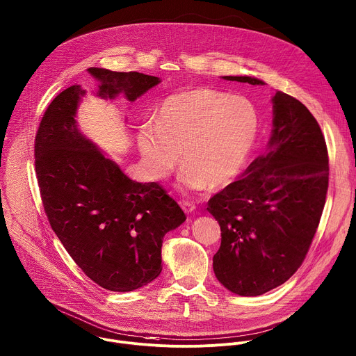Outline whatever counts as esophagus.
Listing matches in <instances>:
<instances>
[{
  "label": "esophagus",
  "instance_id": "34e87169",
  "mask_svg": "<svg viewBox=\"0 0 356 356\" xmlns=\"http://www.w3.org/2000/svg\"><path fill=\"white\" fill-rule=\"evenodd\" d=\"M181 208H183V211L186 213H191V212L195 211V205L193 202H190V201H181Z\"/></svg>",
  "mask_w": 356,
  "mask_h": 356
}]
</instances>
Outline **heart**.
Returning a JSON list of instances; mask_svg holds the SVG:
<instances>
[{
  "mask_svg": "<svg viewBox=\"0 0 356 356\" xmlns=\"http://www.w3.org/2000/svg\"><path fill=\"white\" fill-rule=\"evenodd\" d=\"M259 129L255 105L245 97L194 88L166 97L155 122H144L137 145L151 176L166 177L181 159L180 183L193 190L232 181L243 169Z\"/></svg>",
  "mask_w": 356,
  "mask_h": 356,
  "instance_id": "b5f03b06",
  "label": "heart"
}]
</instances>
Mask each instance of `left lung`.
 <instances>
[{"label": "left lung", "mask_w": 356, "mask_h": 356, "mask_svg": "<svg viewBox=\"0 0 356 356\" xmlns=\"http://www.w3.org/2000/svg\"><path fill=\"white\" fill-rule=\"evenodd\" d=\"M223 79L265 84L251 76ZM272 102L273 130L265 154L208 201V212L222 232L215 276L243 297L265 294L298 270L329 187V155L318 120L283 91H276Z\"/></svg>", "instance_id": "8db88e82"}]
</instances>
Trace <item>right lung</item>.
<instances>
[{
  "instance_id": "add662e5",
  "label": "right lung",
  "mask_w": 356,
  "mask_h": 356,
  "mask_svg": "<svg viewBox=\"0 0 356 356\" xmlns=\"http://www.w3.org/2000/svg\"><path fill=\"white\" fill-rule=\"evenodd\" d=\"M97 95L133 102L161 80L138 72L87 69ZM86 90L74 84L47 108L34 141V165L48 222L76 265L109 291L147 286L162 270V240L186 215L158 183L129 179L76 123Z\"/></svg>"
}]
</instances>
